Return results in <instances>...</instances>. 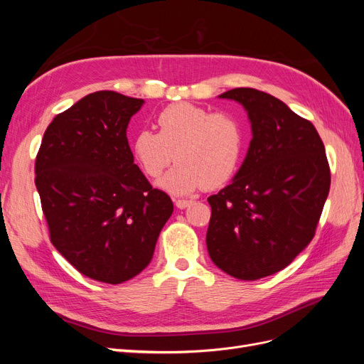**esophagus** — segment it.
<instances>
[{
	"instance_id": "esophagus-1",
	"label": "esophagus",
	"mask_w": 364,
	"mask_h": 364,
	"mask_svg": "<svg viewBox=\"0 0 364 364\" xmlns=\"http://www.w3.org/2000/svg\"><path fill=\"white\" fill-rule=\"evenodd\" d=\"M193 203H194L193 200H186V199H179V200H176V206H178L179 209L188 208V206H191Z\"/></svg>"
}]
</instances>
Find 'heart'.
Wrapping results in <instances>:
<instances>
[{
	"label": "heart",
	"mask_w": 364,
	"mask_h": 364,
	"mask_svg": "<svg viewBox=\"0 0 364 364\" xmlns=\"http://www.w3.org/2000/svg\"><path fill=\"white\" fill-rule=\"evenodd\" d=\"M156 121L159 134L138 132L132 141V151L150 178H158L168 167L174 153L178 164L158 181L164 191L185 196L202 186L218 188L238 170L245 130L234 115L176 103L161 111Z\"/></svg>",
	"instance_id": "b5f03b06"
}]
</instances>
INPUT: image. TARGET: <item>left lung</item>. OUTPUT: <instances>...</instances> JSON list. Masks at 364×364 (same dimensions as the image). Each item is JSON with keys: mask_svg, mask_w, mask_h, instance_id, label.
Returning a JSON list of instances; mask_svg holds the SVG:
<instances>
[{"mask_svg": "<svg viewBox=\"0 0 364 364\" xmlns=\"http://www.w3.org/2000/svg\"><path fill=\"white\" fill-rule=\"evenodd\" d=\"M246 109L252 141L232 183L208 197L206 247L218 269L255 281L310 245L331 185L325 146L310 121L252 87L218 95Z\"/></svg>", "mask_w": 364, "mask_h": 364, "instance_id": "1", "label": "left lung"}]
</instances>
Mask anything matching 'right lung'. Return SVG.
<instances>
[{
    "instance_id": "1",
    "label": "right lung",
    "mask_w": 364,
    "mask_h": 364,
    "mask_svg": "<svg viewBox=\"0 0 364 364\" xmlns=\"http://www.w3.org/2000/svg\"><path fill=\"white\" fill-rule=\"evenodd\" d=\"M144 100L114 91L83 97L54 117L36 156L50 240L85 277L121 284L151 261L173 202L153 188L126 130Z\"/></svg>"
}]
</instances>
